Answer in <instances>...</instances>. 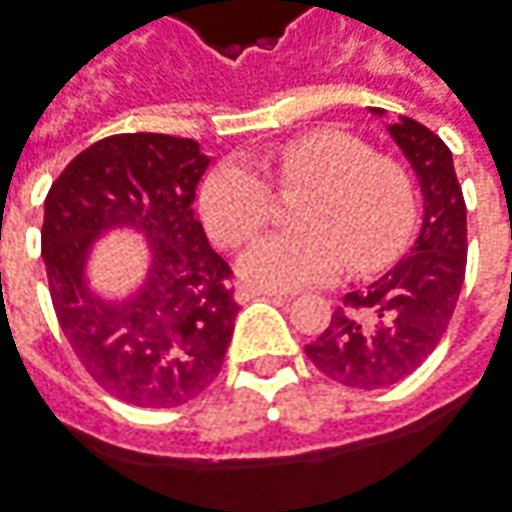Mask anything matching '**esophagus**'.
Listing matches in <instances>:
<instances>
[{
    "mask_svg": "<svg viewBox=\"0 0 512 512\" xmlns=\"http://www.w3.org/2000/svg\"><path fill=\"white\" fill-rule=\"evenodd\" d=\"M235 299L238 302H249V299H277V302H288L291 296L282 291H271V288H238Z\"/></svg>",
    "mask_w": 512,
    "mask_h": 512,
    "instance_id": "obj_1",
    "label": "esophagus"
}]
</instances>
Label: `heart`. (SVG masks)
<instances>
[{
  "mask_svg": "<svg viewBox=\"0 0 512 512\" xmlns=\"http://www.w3.org/2000/svg\"><path fill=\"white\" fill-rule=\"evenodd\" d=\"M282 188H305L293 221L302 230L257 238L238 260L246 282L293 291L391 263L416 227V185L396 160L341 130L291 138L268 157ZM199 213L221 246H241L271 216V188L249 163L227 160L199 191Z\"/></svg>",
  "mask_w": 512,
  "mask_h": 512,
  "instance_id": "heart-1",
  "label": "heart"
}]
</instances>
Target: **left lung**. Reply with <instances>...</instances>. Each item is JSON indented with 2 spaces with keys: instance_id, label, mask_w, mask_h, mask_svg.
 Returning a JSON list of instances; mask_svg holds the SVG:
<instances>
[{
  "instance_id": "8db88e82",
  "label": "left lung",
  "mask_w": 512,
  "mask_h": 512,
  "mask_svg": "<svg viewBox=\"0 0 512 512\" xmlns=\"http://www.w3.org/2000/svg\"><path fill=\"white\" fill-rule=\"evenodd\" d=\"M371 113L385 116L382 107ZM388 132L421 185L416 244L366 291L346 293L330 327L305 346L321 374L360 391L396 385L432 355L466 277V202L449 146L407 116L388 124Z\"/></svg>"
}]
</instances>
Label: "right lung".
I'll return each mask as SVG.
<instances>
[{
  "label": "right lung",
  "mask_w": 512,
  "mask_h": 512,
  "mask_svg": "<svg viewBox=\"0 0 512 512\" xmlns=\"http://www.w3.org/2000/svg\"><path fill=\"white\" fill-rule=\"evenodd\" d=\"M207 163L191 138L110 135L74 157L46 194L41 255L60 330L85 371L127 405L191 402L230 346L232 271L194 216ZM110 229L138 231L150 249L145 282L124 300H105L87 282L90 249Z\"/></svg>",
  "instance_id": "right-lung-1"
}]
</instances>
